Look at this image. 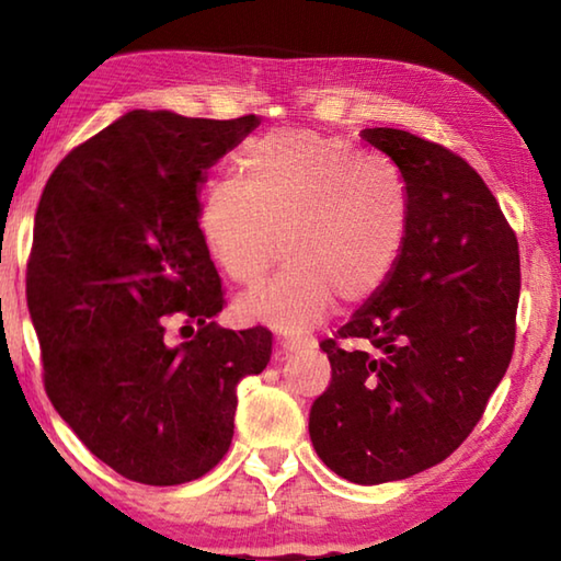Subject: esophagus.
Masks as SVG:
<instances>
[{"label": "esophagus", "instance_id": "obj_1", "mask_svg": "<svg viewBox=\"0 0 561 561\" xmlns=\"http://www.w3.org/2000/svg\"><path fill=\"white\" fill-rule=\"evenodd\" d=\"M279 344V354H299V351H304L309 346V341H304V339H294V336H284V339H279L277 341Z\"/></svg>", "mask_w": 561, "mask_h": 561}]
</instances>
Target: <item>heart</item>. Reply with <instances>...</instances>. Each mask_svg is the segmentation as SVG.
Segmentation results:
<instances>
[{
	"label": "heart",
	"mask_w": 561,
	"mask_h": 561,
	"mask_svg": "<svg viewBox=\"0 0 561 561\" xmlns=\"http://www.w3.org/2000/svg\"><path fill=\"white\" fill-rule=\"evenodd\" d=\"M240 175L207 190L197 217L207 254L234 284L260 282L282 247L289 257L237 304L244 321L304 331L336 297L366 301L391 279L411 230V190L391 158L277 130L247 146Z\"/></svg>",
	"instance_id": "b5f03b06"
}]
</instances>
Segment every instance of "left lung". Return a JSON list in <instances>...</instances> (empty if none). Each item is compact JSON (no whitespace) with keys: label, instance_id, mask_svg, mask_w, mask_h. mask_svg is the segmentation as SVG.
<instances>
[{"label":"left lung","instance_id":"left-lung-1","mask_svg":"<svg viewBox=\"0 0 561 561\" xmlns=\"http://www.w3.org/2000/svg\"><path fill=\"white\" fill-rule=\"evenodd\" d=\"M360 138L403 170L411 230L396 270L339 339L321 341L331 383L309 413L329 470L381 485L443 462L468 438L515 348L519 252L482 178L398 128Z\"/></svg>","mask_w":561,"mask_h":561}]
</instances>
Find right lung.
I'll use <instances>...</instances> for the list:
<instances>
[{
    "mask_svg": "<svg viewBox=\"0 0 561 561\" xmlns=\"http://www.w3.org/2000/svg\"><path fill=\"white\" fill-rule=\"evenodd\" d=\"M257 126L130 111L56 165L36 207L26 304L46 393L133 482L210 472L230 450L237 383L270 364L267 329L215 327L225 299L197 225L207 170ZM170 320L196 336L170 345Z\"/></svg>",
    "mask_w": 561,
    "mask_h": 561,
    "instance_id": "1",
    "label": "right lung"
}]
</instances>
